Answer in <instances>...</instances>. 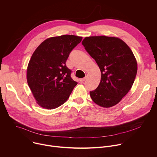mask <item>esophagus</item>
<instances>
[{
	"mask_svg": "<svg viewBox=\"0 0 157 157\" xmlns=\"http://www.w3.org/2000/svg\"><path fill=\"white\" fill-rule=\"evenodd\" d=\"M85 80H86L85 78H80V82L81 83H83V82H85Z\"/></svg>",
	"mask_w": 157,
	"mask_h": 157,
	"instance_id": "34e87169",
	"label": "esophagus"
}]
</instances>
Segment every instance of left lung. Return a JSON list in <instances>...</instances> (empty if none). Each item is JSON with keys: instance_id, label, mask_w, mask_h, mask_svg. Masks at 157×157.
I'll list each match as a JSON object with an SVG mask.
<instances>
[{"instance_id": "left-lung-1", "label": "left lung", "mask_w": 157, "mask_h": 157, "mask_svg": "<svg viewBox=\"0 0 157 157\" xmlns=\"http://www.w3.org/2000/svg\"><path fill=\"white\" fill-rule=\"evenodd\" d=\"M82 43L101 73L99 85L90 91L92 100L103 108L116 105L129 92L137 75V63L132 51L116 37H86Z\"/></svg>"}]
</instances>
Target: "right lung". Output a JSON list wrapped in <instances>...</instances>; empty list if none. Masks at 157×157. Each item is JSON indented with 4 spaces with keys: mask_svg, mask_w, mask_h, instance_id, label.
I'll use <instances>...</instances> for the list:
<instances>
[{
    "mask_svg": "<svg viewBox=\"0 0 157 157\" xmlns=\"http://www.w3.org/2000/svg\"><path fill=\"white\" fill-rule=\"evenodd\" d=\"M82 37L62 35L44 40L36 48L27 68V82L41 107L55 109L69 98L77 82L73 80L72 71L66 66L71 52Z\"/></svg>",
    "mask_w": 157,
    "mask_h": 157,
    "instance_id": "obj_1",
    "label": "right lung"
}]
</instances>
